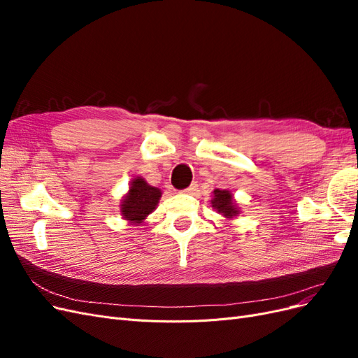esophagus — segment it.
I'll list each match as a JSON object with an SVG mask.
<instances>
[{"label":"esophagus","mask_w":358,"mask_h":358,"mask_svg":"<svg viewBox=\"0 0 358 358\" xmlns=\"http://www.w3.org/2000/svg\"><path fill=\"white\" fill-rule=\"evenodd\" d=\"M197 189H199V183H197V182H192L191 185H189L188 188L183 189L182 192H185V194H194V192H196Z\"/></svg>","instance_id":"34e87169"}]
</instances>
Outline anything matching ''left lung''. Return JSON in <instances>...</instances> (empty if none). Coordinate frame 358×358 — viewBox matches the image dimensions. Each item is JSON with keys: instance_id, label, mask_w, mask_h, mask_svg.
<instances>
[{"instance_id": "left-lung-1", "label": "left lung", "mask_w": 358, "mask_h": 358, "mask_svg": "<svg viewBox=\"0 0 358 358\" xmlns=\"http://www.w3.org/2000/svg\"><path fill=\"white\" fill-rule=\"evenodd\" d=\"M213 200H212V206L213 208L218 210L220 213H222L227 218H233V216L237 215V208L233 203V197L230 191H225V189H215L213 191Z\"/></svg>"}]
</instances>
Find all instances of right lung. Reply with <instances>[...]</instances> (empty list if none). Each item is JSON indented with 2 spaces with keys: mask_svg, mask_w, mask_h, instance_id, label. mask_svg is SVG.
Instances as JSON below:
<instances>
[{
  "mask_svg": "<svg viewBox=\"0 0 358 358\" xmlns=\"http://www.w3.org/2000/svg\"><path fill=\"white\" fill-rule=\"evenodd\" d=\"M159 197L161 191L158 188L148 185L142 178L134 179L121 204L122 216L129 222L140 224L157 208Z\"/></svg>",
  "mask_w": 358,
  "mask_h": 358,
  "instance_id": "obj_1",
  "label": "right lung"
}]
</instances>
